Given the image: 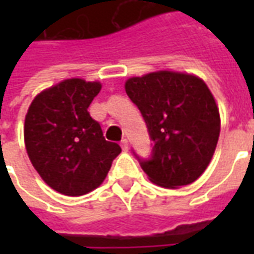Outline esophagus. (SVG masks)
Returning a JSON list of instances; mask_svg holds the SVG:
<instances>
[{"instance_id": "1", "label": "esophagus", "mask_w": 254, "mask_h": 254, "mask_svg": "<svg viewBox=\"0 0 254 254\" xmlns=\"http://www.w3.org/2000/svg\"><path fill=\"white\" fill-rule=\"evenodd\" d=\"M121 147H122V149H124V151H129V143H127V138H122Z\"/></svg>"}]
</instances>
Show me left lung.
<instances>
[{
	"mask_svg": "<svg viewBox=\"0 0 254 254\" xmlns=\"http://www.w3.org/2000/svg\"><path fill=\"white\" fill-rule=\"evenodd\" d=\"M125 91L155 143L152 158L140 160L149 181L167 189L196 181L220 133L218 105L205 81L190 73L156 70L127 78Z\"/></svg>",
	"mask_w": 254,
	"mask_h": 254,
	"instance_id": "8db88e82",
	"label": "left lung"
}]
</instances>
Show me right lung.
<instances>
[{"instance_id":"right-lung-1","label":"right lung","mask_w":254,"mask_h":254,"mask_svg":"<svg viewBox=\"0 0 254 254\" xmlns=\"http://www.w3.org/2000/svg\"><path fill=\"white\" fill-rule=\"evenodd\" d=\"M102 84L66 78L43 89L31 102L24 144L34 169L49 187L65 196H83L105 181L121 152L106 141L88 107Z\"/></svg>"}]
</instances>
